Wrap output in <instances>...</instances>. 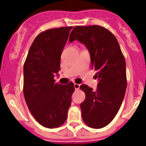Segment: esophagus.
Here are the masks:
<instances>
[{
  "instance_id": "obj_1",
  "label": "esophagus",
  "mask_w": 146,
  "mask_h": 146,
  "mask_svg": "<svg viewBox=\"0 0 146 146\" xmlns=\"http://www.w3.org/2000/svg\"><path fill=\"white\" fill-rule=\"evenodd\" d=\"M74 87H75V89L78 90L80 88V85L78 84H74Z\"/></svg>"
}]
</instances>
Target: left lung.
<instances>
[{
  "label": "left lung",
  "mask_w": 146,
  "mask_h": 146,
  "mask_svg": "<svg viewBox=\"0 0 146 146\" xmlns=\"http://www.w3.org/2000/svg\"><path fill=\"white\" fill-rule=\"evenodd\" d=\"M77 39L89 51L92 69L99 83L94 91L86 84L80 86L86 99L80 104L84 122L90 127L107 126L116 116L127 88L126 63L117 39L108 29L98 25L76 27L69 41Z\"/></svg>",
  "instance_id": "1"
}]
</instances>
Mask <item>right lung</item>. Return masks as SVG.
<instances>
[{
  "mask_svg": "<svg viewBox=\"0 0 146 146\" xmlns=\"http://www.w3.org/2000/svg\"><path fill=\"white\" fill-rule=\"evenodd\" d=\"M73 27L50 29L36 36L24 65V95L28 108L44 127L61 126L68 117L74 85H61L54 76Z\"/></svg>",
  "mask_w": 146,
  "mask_h": 146,
  "instance_id": "1",
  "label": "right lung"
}]
</instances>
